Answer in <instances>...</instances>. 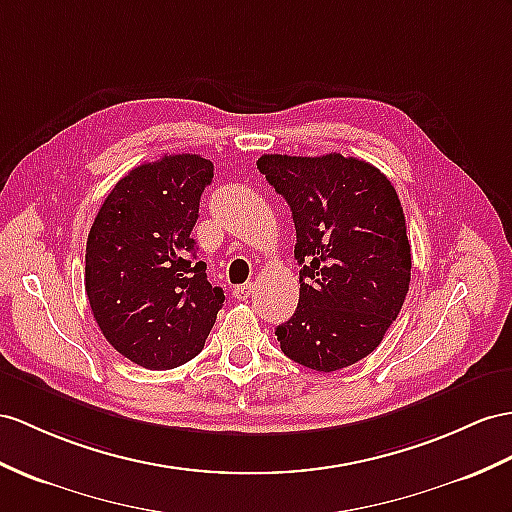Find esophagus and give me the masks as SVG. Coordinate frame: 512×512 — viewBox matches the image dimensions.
Returning <instances> with one entry per match:
<instances>
[{
	"mask_svg": "<svg viewBox=\"0 0 512 512\" xmlns=\"http://www.w3.org/2000/svg\"><path fill=\"white\" fill-rule=\"evenodd\" d=\"M252 293H254V284L252 282L239 284V286H234V289H232V297L234 299H241V302H243V299H247L249 295H252Z\"/></svg>",
	"mask_w": 512,
	"mask_h": 512,
	"instance_id": "obj_1",
	"label": "esophagus"
}]
</instances>
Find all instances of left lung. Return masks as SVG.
Instances as JSON below:
<instances>
[{"label":"left lung","mask_w":512,"mask_h":512,"mask_svg":"<svg viewBox=\"0 0 512 512\" xmlns=\"http://www.w3.org/2000/svg\"><path fill=\"white\" fill-rule=\"evenodd\" d=\"M291 206L299 304L276 328L282 352L315 371L369 356L397 319L410 284V243L393 184L341 154L258 158Z\"/></svg>","instance_id":"left-lung-1"}]
</instances>
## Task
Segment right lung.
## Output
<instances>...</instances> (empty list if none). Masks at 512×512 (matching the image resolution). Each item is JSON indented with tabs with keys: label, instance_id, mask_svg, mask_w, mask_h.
<instances>
[{
	"label": "right lung",
	"instance_id": "1",
	"mask_svg": "<svg viewBox=\"0 0 512 512\" xmlns=\"http://www.w3.org/2000/svg\"><path fill=\"white\" fill-rule=\"evenodd\" d=\"M213 176V162L197 154L145 162L115 184L91 226V313L106 341L145 369L180 367L202 352L226 299L191 236Z\"/></svg>",
	"mask_w": 512,
	"mask_h": 512
}]
</instances>
